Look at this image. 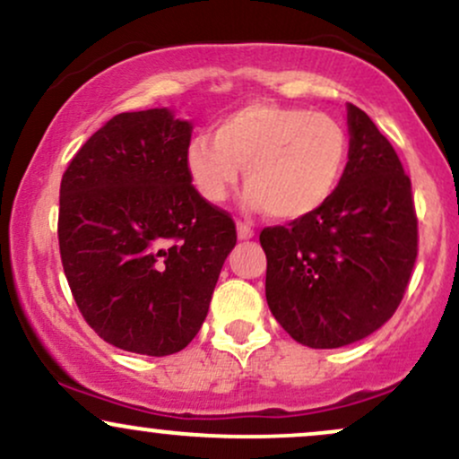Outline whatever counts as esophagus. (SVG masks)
Here are the masks:
<instances>
[{
  "mask_svg": "<svg viewBox=\"0 0 459 459\" xmlns=\"http://www.w3.org/2000/svg\"><path fill=\"white\" fill-rule=\"evenodd\" d=\"M237 235H239V239H252L255 237V229L247 222H237Z\"/></svg>",
  "mask_w": 459,
  "mask_h": 459,
  "instance_id": "esophagus-1",
  "label": "esophagus"
}]
</instances>
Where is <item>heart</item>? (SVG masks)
Listing matches in <instances>:
<instances>
[{"instance_id":"1","label":"heart","mask_w":459,"mask_h":459,"mask_svg":"<svg viewBox=\"0 0 459 459\" xmlns=\"http://www.w3.org/2000/svg\"><path fill=\"white\" fill-rule=\"evenodd\" d=\"M347 155L350 138L334 116L259 101L224 116L213 140H194L186 166L207 203H222L246 168L247 207L299 220L328 203Z\"/></svg>"}]
</instances>
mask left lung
<instances>
[{"label": "left lung", "instance_id": "obj_1", "mask_svg": "<svg viewBox=\"0 0 459 459\" xmlns=\"http://www.w3.org/2000/svg\"><path fill=\"white\" fill-rule=\"evenodd\" d=\"M350 161L317 212L265 226V298L298 343L334 350L382 328L402 304L416 255L412 183L393 144L347 105Z\"/></svg>", "mask_w": 459, "mask_h": 459}]
</instances>
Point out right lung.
Instances as JSON below:
<instances>
[{
	"label": "right lung",
	"instance_id": "add662e5",
	"mask_svg": "<svg viewBox=\"0 0 459 459\" xmlns=\"http://www.w3.org/2000/svg\"><path fill=\"white\" fill-rule=\"evenodd\" d=\"M192 125L161 109L116 114L60 183L62 267L86 324L118 350L170 356L207 317L237 244L230 213L187 175Z\"/></svg>",
	"mask_w": 459,
	"mask_h": 459
}]
</instances>
